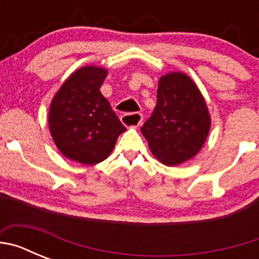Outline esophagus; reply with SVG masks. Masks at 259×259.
Wrapping results in <instances>:
<instances>
[{"label": "esophagus", "instance_id": "34e87169", "mask_svg": "<svg viewBox=\"0 0 259 259\" xmlns=\"http://www.w3.org/2000/svg\"><path fill=\"white\" fill-rule=\"evenodd\" d=\"M123 124L125 127H132V128H137L140 127L141 123H143V115L140 113H132V114H124L120 118Z\"/></svg>", "mask_w": 259, "mask_h": 259}]
</instances>
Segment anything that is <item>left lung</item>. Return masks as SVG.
<instances>
[{"label": "left lung", "instance_id": "left-lung-1", "mask_svg": "<svg viewBox=\"0 0 259 259\" xmlns=\"http://www.w3.org/2000/svg\"><path fill=\"white\" fill-rule=\"evenodd\" d=\"M210 127L206 101L188 75L172 71L159 77L157 105L141 127L158 161L178 166L192 159L202 149Z\"/></svg>", "mask_w": 259, "mask_h": 259}]
</instances>
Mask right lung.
I'll return each instance as SVG.
<instances>
[{"label":"right lung","instance_id":"right-lung-1","mask_svg":"<svg viewBox=\"0 0 259 259\" xmlns=\"http://www.w3.org/2000/svg\"><path fill=\"white\" fill-rule=\"evenodd\" d=\"M107 76L101 66H83L74 71L49 107V131L66 158L92 166L105 161L125 131L100 88Z\"/></svg>","mask_w":259,"mask_h":259}]
</instances>
